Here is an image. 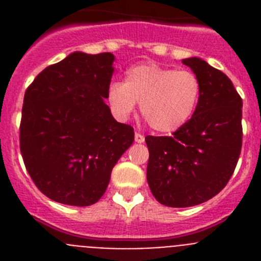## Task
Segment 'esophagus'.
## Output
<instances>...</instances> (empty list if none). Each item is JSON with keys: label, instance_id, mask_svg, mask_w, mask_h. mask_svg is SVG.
Returning a JSON list of instances; mask_svg holds the SVG:
<instances>
[{"label": "esophagus", "instance_id": "esophagus-1", "mask_svg": "<svg viewBox=\"0 0 261 261\" xmlns=\"http://www.w3.org/2000/svg\"><path fill=\"white\" fill-rule=\"evenodd\" d=\"M135 140H136V142H138V144H142V142L145 141V137L142 135H140V133H136Z\"/></svg>", "mask_w": 261, "mask_h": 261}]
</instances>
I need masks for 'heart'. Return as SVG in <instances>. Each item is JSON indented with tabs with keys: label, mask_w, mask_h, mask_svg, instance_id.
Returning <instances> with one entry per match:
<instances>
[{
	"label": "heart",
	"mask_w": 261,
	"mask_h": 261,
	"mask_svg": "<svg viewBox=\"0 0 261 261\" xmlns=\"http://www.w3.org/2000/svg\"><path fill=\"white\" fill-rule=\"evenodd\" d=\"M201 82L191 70H174L156 62L133 65L124 82L108 87V102L120 120H126L137 103L153 130L163 135L180 129L195 114Z\"/></svg>",
	"instance_id": "1"
}]
</instances>
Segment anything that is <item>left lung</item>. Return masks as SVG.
<instances>
[{
	"mask_svg": "<svg viewBox=\"0 0 261 261\" xmlns=\"http://www.w3.org/2000/svg\"><path fill=\"white\" fill-rule=\"evenodd\" d=\"M199 77L195 114L171 137L145 138L146 177L156 201L171 208L202 204L225 188L242 149V99L231 81L199 57L181 60Z\"/></svg>",
	"mask_w": 261,
	"mask_h": 261,
	"instance_id": "1",
	"label": "left lung"
}]
</instances>
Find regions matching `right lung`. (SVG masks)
Wrapping results in <instances>:
<instances>
[{
	"mask_svg": "<svg viewBox=\"0 0 261 261\" xmlns=\"http://www.w3.org/2000/svg\"><path fill=\"white\" fill-rule=\"evenodd\" d=\"M112 53L73 52L45 68L24 94L20 153L30 176L50 200L89 206L107 190L111 171L135 141L106 105Z\"/></svg>",
	"mask_w": 261,
	"mask_h": 261,
	"instance_id": "add662e5",
	"label": "right lung"
}]
</instances>
